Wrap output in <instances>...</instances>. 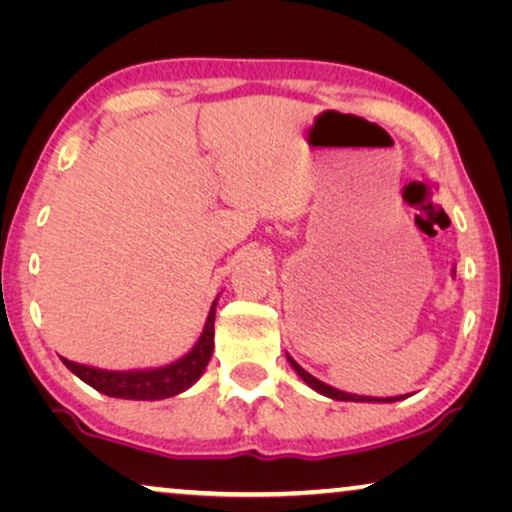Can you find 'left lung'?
I'll return each mask as SVG.
<instances>
[{
	"instance_id": "1",
	"label": "left lung",
	"mask_w": 512,
	"mask_h": 512,
	"mask_svg": "<svg viewBox=\"0 0 512 512\" xmlns=\"http://www.w3.org/2000/svg\"><path fill=\"white\" fill-rule=\"evenodd\" d=\"M289 361H291V366H293V370H296V373L303 377V380L310 384L312 389H317L319 394H324V396H328V398H335V401H375V403H391V401H398V398H368V396H354V394H345V391H340V389H333V387H328V384H324L321 380H317V377H312L310 373H307V370H303L298 366L296 361L291 359L289 356Z\"/></svg>"
}]
</instances>
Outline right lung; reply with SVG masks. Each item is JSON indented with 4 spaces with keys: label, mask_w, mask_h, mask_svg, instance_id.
I'll return each mask as SVG.
<instances>
[{
    "label": "right lung",
    "mask_w": 512,
    "mask_h": 512,
    "mask_svg": "<svg viewBox=\"0 0 512 512\" xmlns=\"http://www.w3.org/2000/svg\"><path fill=\"white\" fill-rule=\"evenodd\" d=\"M214 352V307L209 312L205 331H202L200 340L188 352L184 359L165 368L156 370H130V373H109V370L79 366L62 359V363L72 370L76 377L100 391V394L114 396V398H132V401H158V398H167L191 387V384L202 375L207 368L209 359Z\"/></svg>",
    "instance_id": "obj_1"
}]
</instances>
